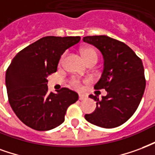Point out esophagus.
I'll use <instances>...</instances> for the list:
<instances>
[{
  "mask_svg": "<svg viewBox=\"0 0 155 155\" xmlns=\"http://www.w3.org/2000/svg\"><path fill=\"white\" fill-rule=\"evenodd\" d=\"M87 99V96L84 94H79V100L82 101V100H85Z\"/></svg>",
  "mask_w": 155,
  "mask_h": 155,
  "instance_id": "esophagus-1",
  "label": "esophagus"
}]
</instances>
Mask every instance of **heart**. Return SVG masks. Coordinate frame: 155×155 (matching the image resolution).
I'll list each match as a JSON object with an SVG mask.
<instances>
[{
	"mask_svg": "<svg viewBox=\"0 0 155 155\" xmlns=\"http://www.w3.org/2000/svg\"><path fill=\"white\" fill-rule=\"evenodd\" d=\"M81 53H82V55L83 58H84V60L87 62V64L89 63V62H91V61H97V52L95 51L93 48H82V50H81ZM65 56H66V54H64L62 55V57L60 58V64L64 61ZM71 84L75 88H80L81 87V82H80V80L78 78H74L71 80Z\"/></svg>",
	"mask_w": 155,
	"mask_h": 155,
	"instance_id": "b5f03b06",
	"label": "heart"
}]
</instances>
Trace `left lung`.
Returning <instances> with one entry per match:
<instances>
[{
	"mask_svg": "<svg viewBox=\"0 0 155 155\" xmlns=\"http://www.w3.org/2000/svg\"><path fill=\"white\" fill-rule=\"evenodd\" d=\"M83 41L101 51L104 68L95 89H105L107 94L99 100L97 95L89 97L97 107L85 119L102 128H115L126 122L140 103L145 89L143 63L123 42L106 35L86 36Z\"/></svg>",
	"mask_w": 155,
	"mask_h": 155,
	"instance_id": "left-lung-1",
	"label": "left lung"
}]
</instances>
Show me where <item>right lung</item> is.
Returning <instances> with one entry per match:
<instances>
[{
  "mask_svg": "<svg viewBox=\"0 0 155 155\" xmlns=\"http://www.w3.org/2000/svg\"><path fill=\"white\" fill-rule=\"evenodd\" d=\"M79 36H46L18 53L5 73L8 99L22 122L45 131L64 121L67 109L78 100V94L67 87L48 92V75L57 71L61 55L78 44Z\"/></svg>",
  "mask_w": 155,
  "mask_h": 155,
  "instance_id": "1",
  "label": "right lung"
}]
</instances>
